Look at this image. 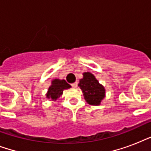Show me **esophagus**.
<instances>
[{"label":"esophagus","instance_id":"obj_1","mask_svg":"<svg viewBox=\"0 0 151 151\" xmlns=\"http://www.w3.org/2000/svg\"><path fill=\"white\" fill-rule=\"evenodd\" d=\"M71 86H72V87H73V88H77V87H78V81H76V82L73 83V84L71 85Z\"/></svg>","mask_w":151,"mask_h":151}]
</instances>
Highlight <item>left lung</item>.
Returning <instances> with one entry per match:
<instances>
[{"label": "left lung", "mask_w": 151, "mask_h": 151, "mask_svg": "<svg viewBox=\"0 0 151 151\" xmlns=\"http://www.w3.org/2000/svg\"><path fill=\"white\" fill-rule=\"evenodd\" d=\"M78 86L82 90L84 97L88 104L98 106L105 96V88L101 85L92 73L87 72L83 73Z\"/></svg>", "instance_id": "1"}]
</instances>
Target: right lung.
Instances as JSON below:
<instances>
[{
    "label": "right lung",
    "instance_id": "right-lung-1",
    "mask_svg": "<svg viewBox=\"0 0 151 151\" xmlns=\"http://www.w3.org/2000/svg\"><path fill=\"white\" fill-rule=\"evenodd\" d=\"M70 87V85L65 80L55 79L52 81V85L48 88L46 96L48 99H52V100H56L58 98L61 96L64 89H67Z\"/></svg>",
    "mask_w": 151,
    "mask_h": 151
}]
</instances>
